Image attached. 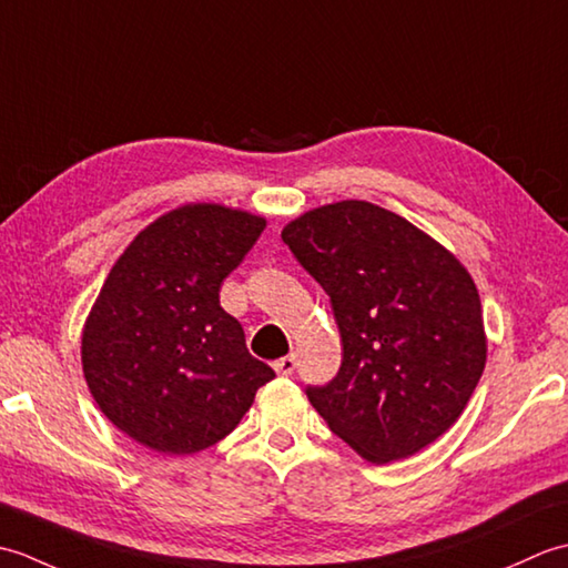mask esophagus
<instances>
[{"label":"esophagus","mask_w":568,"mask_h":568,"mask_svg":"<svg viewBox=\"0 0 568 568\" xmlns=\"http://www.w3.org/2000/svg\"><path fill=\"white\" fill-rule=\"evenodd\" d=\"M295 366H297V361H295V356H293V354H291V356L277 358L275 364H273L275 373H281V376H293V373H295Z\"/></svg>","instance_id":"esophagus-1"}]
</instances>
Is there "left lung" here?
<instances>
[{
  "mask_svg": "<svg viewBox=\"0 0 568 568\" xmlns=\"http://www.w3.org/2000/svg\"><path fill=\"white\" fill-rule=\"evenodd\" d=\"M283 241L332 300L344 358L307 388L356 454L390 464L462 417L486 368L484 310L470 273L405 216L342 200L285 224Z\"/></svg>",
  "mask_w": 568,
  "mask_h": 568,
  "instance_id": "obj_1",
  "label": "left lung"
}]
</instances>
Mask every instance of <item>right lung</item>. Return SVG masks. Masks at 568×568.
Wrapping results in <instances>:
<instances>
[{
	"instance_id": "1",
	"label": "right lung",
	"mask_w": 568,
	"mask_h": 568,
	"mask_svg": "<svg viewBox=\"0 0 568 568\" xmlns=\"http://www.w3.org/2000/svg\"><path fill=\"white\" fill-rule=\"evenodd\" d=\"M265 216L197 202L165 212L112 265L82 327V373L104 417L159 454L224 439L275 378L220 305Z\"/></svg>"
}]
</instances>
